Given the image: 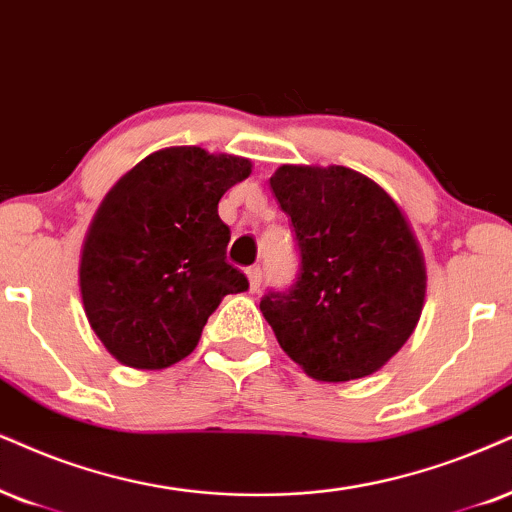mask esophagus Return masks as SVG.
Wrapping results in <instances>:
<instances>
[{
  "label": "esophagus",
  "instance_id": "obj_1",
  "mask_svg": "<svg viewBox=\"0 0 512 512\" xmlns=\"http://www.w3.org/2000/svg\"><path fill=\"white\" fill-rule=\"evenodd\" d=\"M245 274H248L250 290L260 288V283H262V269L260 267H248V269H245Z\"/></svg>",
  "mask_w": 512,
  "mask_h": 512
}]
</instances>
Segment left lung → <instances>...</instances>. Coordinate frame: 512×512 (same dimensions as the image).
I'll use <instances>...</instances> for the list:
<instances>
[{
  "mask_svg": "<svg viewBox=\"0 0 512 512\" xmlns=\"http://www.w3.org/2000/svg\"><path fill=\"white\" fill-rule=\"evenodd\" d=\"M290 217L300 269L260 309L278 345L323 383L378 371L423 312L425 262L409 222L349 167L283 165L269 179Z\"/></svg>",
  "mask_w": 512,
  "mask_h": 512,
  "instance_id": "1",
  "label": "left lung"
}]
</instances>
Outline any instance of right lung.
Instances as JSON below:
<instances>
[{
    "label": "right lung",
    "mask_w": 512,
    "mask_h": 512,
    "mask_svg": "<svg viewBox=\"0 0 512 512\" xmlns=\"http://www.w3.org/2000/svg\"><path fill=\"white\" fill-rule=\"evenodd\" d=\"M250 160L198 146L165 148L103 198L80 262L87 319L108 352L132 368L189 357L224 295L248 290L226 262L229 226L219 200Z\"/></svg>",
    "instance_id": "obj_1"
}]
</instances>
